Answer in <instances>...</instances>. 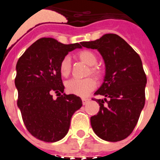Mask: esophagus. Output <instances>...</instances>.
<instances>
[{
	"label": "esophagus",
	"instance_id": "obj_1",
	"mask_svg": "<svg viewBox=\"0 0 160 160\" xmlns=\"http://www.w3.org/2000/svg\"><path fill=\"white\" fill-rule=\"evenodd\" d=\"M82 101L83 105H86V104H87V102L90 101V99H88V98H82Z\"/></svg>",
	"mask_w": 160,
	"mask_h": 160
}]
</instances>
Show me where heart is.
<instances>
[{"instance_id": "b5f03b06", "label": "heart", "mask_w": 160, "mask_h": 160, "mask_svg": "<svg viewBox=\"0 0 160 160\" xmlns=\"http://www.w3.org/2000/svg\"><path fill=\"white\" fill-rule=\"evenodd\" d=\"M77 58L85 64L89 66L88 74H91L96 78H99L102 71L98 66L97 55L90 49H82L77 53ZM59 72L63 78H67L71 72V61L70 57L66 56L59 63ZM96 88V82L92 78L84 79H71L66 83V89L68 93L80 97H87Z\"/></svg>"}]
</instances>
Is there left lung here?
Returning a JSON list of instances; mask_svg holds the SVG:
<instances>
[{"mask_svg":"<svg viewBox=\"0 0 160 160\" xmlns=\"http://www.w3.org/2000/svg\"><path fill=\"white\" fill-rule=\"evenodd\" d=\"M81 45L98 49L106 66L104 82L94 94L109 99L92 98L100 106L98 113L90 118L93 131L103 140H122L135 128L145 104L147 77L140 57L128 42L114 33Z\"/></svg>","mask_w":160,"mask_h":160,"instance_id":"obj_1","label":"left lung"}]
</instances>
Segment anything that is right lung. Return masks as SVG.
<instances>
[{
  "label": "right lung",
  "mask_w": 160,
  "mask_h": 160,
  "mask_svg": "<svg viewBox=\"0 0 160 160\" xmlns=\"http://www.w3.org/2000/svg\"><path fill=\"white\" fill-rule=\"evenodd\" d=\"M80 44H65L51 38H42L32 44L16 66L15 86L18 106L25 128L32 136L47 142L64 138L73 113L82 106L74 94L64 91L59 63ZM53 92L60 96L53 100Z\"/></svg>",
  "instance_id": "add662e5"
}]
</instances>
